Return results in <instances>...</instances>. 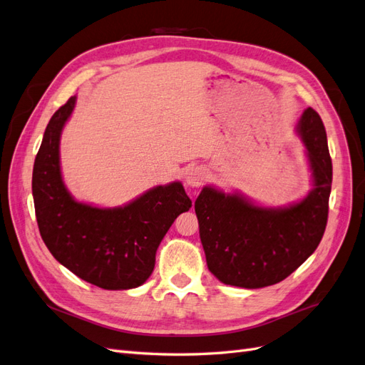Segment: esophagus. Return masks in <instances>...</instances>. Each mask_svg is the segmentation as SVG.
<instances>
[{"instance_id":"34e87169","label":"esophagus","mask_w":365,"mask_h":365,"mask_svg":"<svg viewBox=\"0 0 365 365\" xmlns=\"http://www.w3.org/2000/svg\"><path fill=\"white\" fill-rule=\"evenodd\" d=\"M205 180V172L202 168H193L185 175V184L190 187H200Z\"/></svg>"}]
</instances>
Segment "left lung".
I'll list each match as a JSON object with an SVG mask.
<instances>
[{
	"mask_svg": "<svg viewBox=\"0 0 365 365\" xmlns=\"http://www.w3.org/2000/svg\"><path fill=\"white\" fill-rule=\"evenodd\" d=\"M314 189L300 202L268 208L205 185L195 202L207 267L217 280L257 289L284 280L311 256L327 224L332 160L322 117L307 108L297 125Z\"/></svg>",
	"mask_w": 365,
	"mask_h": 365,
	"instance_id": "8db88e82",
	"label": "left lung"
}]
</instances>
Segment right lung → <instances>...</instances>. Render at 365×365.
Instances as JSON below:
<instances>
[{
    "label": "right lung",
    "instance_id": "obj_1",
    "mask_svg": "<svg viewBox=\"0 0 365 365\" xmlns=\"http://www.w3.org/2000/svg\"><path fill=\"white\" fill-rule=\"evenodd\" d=\"M76 96L50 118L33 165V201L39 233L53 257L77 277L103 289H132L155 267L163 237L190 197L180 181L157 185L115 208L76 201L63 184L59 160L62 129Z\"/></svg>",
    "mask_w": 365,
    "mask_h": 365
}]
</instances>
